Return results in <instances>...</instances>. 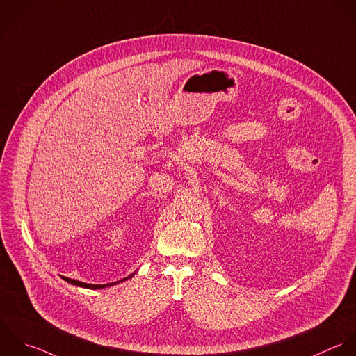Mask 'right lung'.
Listing matches in <instances>:
<instances>
[{
	"mask_svg": "<svg viewBox=\"0 0 356 356\" xmlns=\"http://www.w3.org/2000/svg\"><path fill=\"white\" fill-rule=\"evenodd\" d=\"M133 276V275H131ZM131 276H129V277H131ZM129 277H126V279H123V280H127ZM65 282H67V283H70V284H74V286H79V287H84V289H91V290H99V289H104V287H109V286H113V284H116V283H122L123 280H120V282H115V283H109V284H99V286H95V284H87V283H83V282H77V280H73V279H69V277H62Z\"/></svg>",
	"mask_w": 356,
	"mask_h": 356,
	"instance_id": "1",
	"label": "right lung"
}]
</instances>
